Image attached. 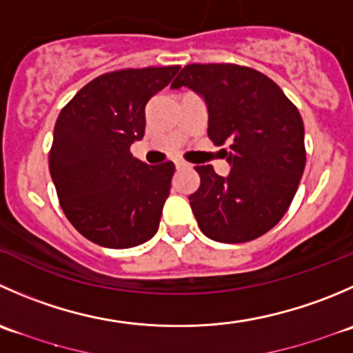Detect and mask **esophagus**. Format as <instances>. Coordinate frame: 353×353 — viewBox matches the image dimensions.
Here are the masks:
<instances>
[{"instance_id":"esophagus-1","label":"esophagus","mask_w":353,"mask_h":353,"mask_svg":"<svg viewBox=\"0 0 353 353\" xmlns=\"http://www.w3.org/2000/svg\"><path fill=\"white\" fill-rule=\"evenodd\" d=\"M174 163H176V169H188V167H190V163L188 162H184L183 159H176L174 160Z\"/></svg>"}]
</instances>
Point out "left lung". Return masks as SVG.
<instances>
[{
    "label": "left lung",
    "mask_w": 353,
    "mask_h": 353,
    "mask_svg": "<svg viewBox=\"0 0 353 353\" xmlns=\"http://www.w3.org/2000/svg\"><path fill=\"white\" fill-rule=\"evenodd\" d=\"M190 88L208 110V138L228 143L225 177L194 167L200 188L190 205L214 241L245 243L265 234L288 210L305 169L303 121L281 88L262 72L234 63H191L172 90Z\"/></svg>",
    "instance_id": "left-lung-1"
}]
</instances>
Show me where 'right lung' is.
I'll return each mask as SVG.
<instances>
[{"label":"right lung","mask_w":353,"mask_h":353,"mask_svg":"<svg viewBox=\"0 0 353 353\" xmlns=\"http://www.w3.org/2000/svg\"><path fill=\"white\" fill-rule=\"evenodd\" d=\"M179 68L108 72L85 84L58 115L51 179L70 224L97 245L131 248L159 229L176 167L146 165L129 150L145 136L146 103Z\"/></svg>","instance_id":"right-lung-1"}]
</instances>
